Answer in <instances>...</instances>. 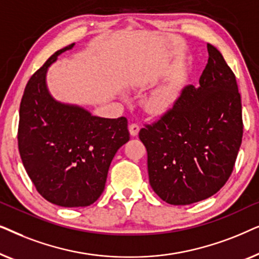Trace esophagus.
<instances>
[{"label": "esophagus", "mask_w": 259, "mask_h": 259, "mask_svg": "<svg viewBox=\"0 0 259 259\" xmlns=\"http://www.w3.org/2000/svg\"><path fill=\"white\" fill-rule=\"evenodd\" d=\"M128 130H130L131 136H132V137H136V136H138V133H139V131H140V126L138 125L137 122H132V123H131V125L128 126Z\"/></svg>", "instance_id": "obj_1"}]
</instances>
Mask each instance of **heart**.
I'll return each mask as SVG.
<instances>
[{"label": "heart", "mask_w": 259, "mask_h": 259, "mask_svg": "<svg viewBox=\"0 0 259 259\" xmlns=\"http://www.w3.org/2000/svg\"><path fill=\"white\" fill-rule=\"evenodd\" d=\"M173 94L171 91H160L147 101V108L151 112H162L172 104Z\"/></svg>", "instance_id": "obj_1"}]
</instances>
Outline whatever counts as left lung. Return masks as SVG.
<instances>
[{
  "mask_svg": "<svg viewBox=\"0 0 259 259\" xmlns=\"http://www.w3.org/2000/svg\"><path fill=\"white\" fill-rule=\"evenodd\" d=\"M199 87L187 84L171 108L140 130L152 189L171 205H189L217 193L231 176L243 138L236 75L207 44Z\"/></svg>",
  "mask_w": 259,
  "mask_h": 259,
  "instance_id": "1",
  "label": "left lung"
}]
</instances>
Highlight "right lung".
<instances>
[{"label":"right lung","instance_id":"add662e5","mask_svg":"<svg viewBox=\"0 0 259 259\" xmlns=\"http://www.w3.org/2000/svg\"><path fill=\"white\" fill-rule=\"evenodd\" d=\"M49 58L28 81L20 104L17 143L35 189L49 203L63 207L93 204L105 189L116 151L130 140L125 116L106 119L77 106L55 101L46 86Z\"/></svg>","mask_w":259,"mask_h":259}]
</instances>
